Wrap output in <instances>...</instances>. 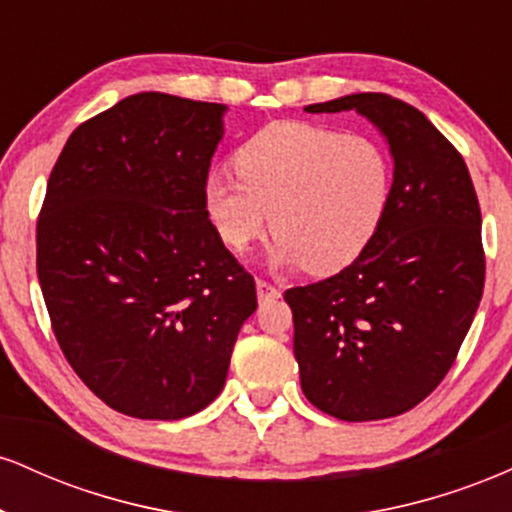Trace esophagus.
<instances>
[{"mask_svg": "<svg viewBox=\"0 0 512 512\" xmlns=\"http://www.w3.org/2000/svg\"><path fill=\"white\" fill-rule=\"evenodd\" d=\"M257 298L260 301H267V298H279V289H276L274 284H269V281L264 279H257Z\"/></svg>", "mask_w": 512, "mask_h": 512, "instance_id": "obj_1", "label": "esophagus"}]
</instances>
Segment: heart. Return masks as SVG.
<instances>
[{"label":"heart","instance_id":"1","mask_svg":"<svg viewBox=\"0 0 512 512\" xmlns=\"http://www.w3.org/2000/svg\"><path fill=\"white\" fill-rule=\"evenodd\" d=\"M238 178L204 180V214L233 252L272 223V267L330 274L368 248L392 199V158L368 134L281 120L255 132L233 156Z\"/></svg>","mask_w":512,"mask_h":512}]
</instances>
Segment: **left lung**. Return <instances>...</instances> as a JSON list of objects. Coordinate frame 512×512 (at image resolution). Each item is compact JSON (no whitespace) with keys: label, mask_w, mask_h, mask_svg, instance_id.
<instances>
[{"label":"left lung","mask_w":512,"mask_h":512,"mask_svg":"<svg viewBox=\"0 0 512 512\" xmlns=\"http://www.w3.org/2000/svg\"><path fill=\"white\" fill-rule=\"evenodd\" d=\"M358 115L392 156L383 226L349 267L284 293L303 395L342 421L404 414L448 375L484 293L481 211L462 156L424 113L351 93L305 113Z\"/></svg>","instance_id":"obj_1"}]
</instances>
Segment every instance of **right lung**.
Masks as SVG:
<instances>
[{"mask_svg": "<svg viewBox=\"0 0 512 512\" xmlns=\"http://www.w3.org/2000/svg\"><path fill=\"white\" fill-rule=\"evenodd\" d=\"M226 105L134 93L64 144L38 219V281L69 366L108 407L178 421L226 385L255 279L202 204Z\"/></svg>", "mask_w": 512, "mask_h": 512, "instance_id": "1", "label": "right lung"}]
</instances>
